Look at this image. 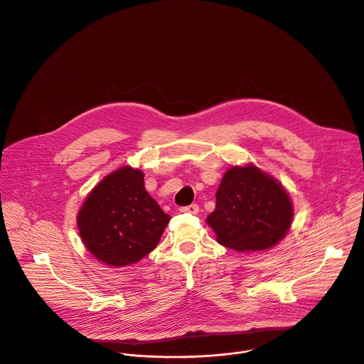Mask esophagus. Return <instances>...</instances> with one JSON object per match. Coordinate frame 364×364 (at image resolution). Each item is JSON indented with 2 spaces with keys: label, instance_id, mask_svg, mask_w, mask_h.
Listing matches in <instances>:
<instances>
[{
  "label": "esophagus",
  "instance_id": "1",
  "mask_svg": "<svg viewBox=\"0 0 364 364\" xmlns=\"http://www.w3.org/2000/svg\"><path fill=\"white\" fill-rule=\"evenodd\" d=\"M179 212L182 213H192V215H196L199 212V206L196 203H192L189 206H182L179 208Z\"/></svg>",
  "mask_w": 364,
  "mask_h": 364
}]
</instances>
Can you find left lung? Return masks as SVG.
I'll return each mask as SVG.
<instances>
[{"instance_id":"1","label":"left lung","mask_w":364,"mask_h":364,"mask_svg":"<svg viewBox=\"0 0 364 364\" xmlns=\"http://www.w3.org/2000/svg\"><path fill=\"white\" fill-rule=\"evenodd\" d=\"M294 210L284 188L252 165L229 169L208 216L218 242L236 251H261L288 232Z\"/></svg>"}]
</instances>
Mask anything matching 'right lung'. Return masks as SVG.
I'll use <instances>...</instances> for the list:
<instances>
[{"label":"right lung","instance_id":"right-lung-1","mask_svg":"<svg viewBox=\"0 0 364 364\" xmlns=\"http://www.w3.org/2000/svg\"><path fill=\"white\" fill-rule=\"evenodd\" d=\"M168 222L169 216L145 191L142 172L129 166L106 176L77 215L87 250L114 267L131 265L149 254Z\"/></svg>","mask_w":364,"mask_h":364}]
</instances>
